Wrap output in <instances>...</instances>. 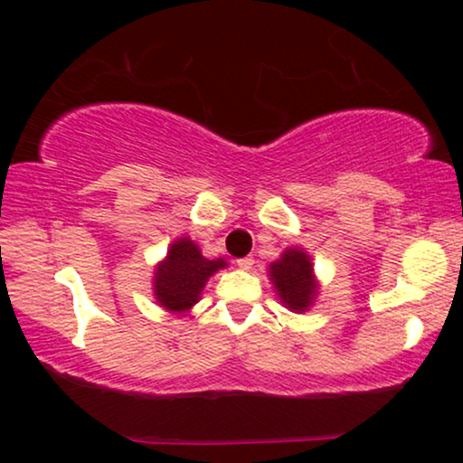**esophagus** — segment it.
<instances>
[{
	"label": "esophagus",
	"mask_w": 463,
	"mask_h": 463,
	"mask_svg": "<svg viewBox=\"0 0 463 463\" xmlns=\"http://www.w3.org/2000/svg\"><path fill=\"white\" fill-rule=\"evenodd\" d=\"M253 258H241V260H237V266L241 268V270H251L253 268Z\"/></svg>",
	"instance_id": "esophagus-1"
}]
</instances>
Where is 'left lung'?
<instances>
[{
	"instance_id": "obj_1",
	"label": "left lung",
	"mask_w": 463,
	"mask_h": 463,
	"mask_svg": "<svg viewBox=\"0 0 463 463\" xmlns=\"http://www.w3.org/2000/svg\"><path fill=\"white\" fill-rule=\"evenodd\" d=\"M268 276L282 306L295 314L309 312L320 293L312 255L303 247H287L280 258L268 266Z\"/></svg>"
}]
</instances>
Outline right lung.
Wrapping results in <instances>:
<instances>
[{"label":"right lung","instance_id":"1","mask_svg":"<svg viewBox=\"0 0 463 463\" xmlns=\"http://www.w3.org/2000/svg\"><path fill=\"white\" fill-rule=\"evenodd\" d=\"M229 266V261L218 258H203L202 250L191 237L172 241L168 253L154 268V299L165 312L184 316L202 299V291L210 276Z\"/></svg>","mask_w":463,"mask_h":463}]
</instances>
